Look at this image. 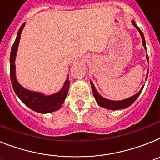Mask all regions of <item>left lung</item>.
<instances>
[{
    "label": "left lung",
    "mask_w": 160,
    "mask_h": 160,
    "mask_svg": "<svg viewBox=\"0 0 160 160\" xmlns=\"http://www.w3.org/2000/svg\"><path fill=\"white\" fill-rule=\"evenodd\" d=\"M132 24H133V26L135 27L137 29H138V32H140L141 37H142V38L143 46H144L145 49H146V41H145L144 35H143V33H142V31L140 30V28L137 26V24L135 23V22H134L133 20L132 21ZM146 58H147V60H148V56H147V55H146ZM147 75H148V72H147ZM90 84H91V87H92V92H93V95H94V98H95V99H96L98 104L100 107H104V108H107V109H109V110H122V109H125V108L128 107L129 106L132 105V103H133L134 102L136 101V99L138 98V96H139L141 92H142V88H143V87H142V89H141V90L139 91L138 93H137V94H135L134 96L131 97V98H129L125 99V100L111 101V100H108V99H106V98H102V97L101 96L98 92V91L96 90V88H95L94 85H93V84L92 83V81H90Z\"/></svg>",
    "instance_id": "left-lung-1"
}]
</instances>
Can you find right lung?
<instances>
[{"label": "right lung", "mask_w": 160, "mask_h": 160, "mask_svg": "<svg viewBox=\"0 0 160 160\" xmlns=\"http://www.w3.org/2000/svg\"><path fill=\"white\" fill-rule=\"evenodd\" d=\"M24 25L25 23L22 24L18 30L17 37H16L14 45L12 46L11 53H10L9 63H10V80H11L12 86L20 100L32 111H37L39 113H50L59 109L62 105V103L64 102L66 97L68 95V91L69 89L70 81L68 78L61 91L55 94L49 95V96H45L41 92L27 90L18 84L15 76L14 61H15L16 53H17L20 37H21V32L22 31V28H24Z\"/></svg>", "instance_id": "1"}]
</instances>
